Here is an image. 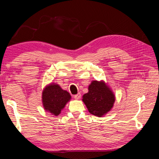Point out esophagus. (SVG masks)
<instances>
[{"label": "esophagus", "instance_id": "1", "mask_svg": "<svg viewBox=\"0 0 159 159\" xmlns=\"http://www.w3.org/2000/svg\"><path fill=\"white\" fill-rule=\"evenodd\" d=\"M80 98H81V93H78V94H76V95H74V98H75V99H80Z\"/></svg>", "mask_w": 159, "mask_h": 159}]
</instances>
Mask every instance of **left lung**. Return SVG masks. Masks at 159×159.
<instances>
[{
	"mask_svg": "<svg viewBox=\"0 0 159 159\" xmlns=\"http://www.w3.org/2000/svg\"><path fill=\"white\" fill-rule=\"evenodd\" d=\"M88 89L83 96V102L91 114L101 117L113 107L115 95L103 81H93Z\"/></svg>",
	"mask_w": 159,
	"mask_h": 159,
	"instance_id": "8db88e82",
	"label": "left lung"
}]
</instances>
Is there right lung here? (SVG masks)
<instances>
[{"label":"right lung","instance_id":"1","mask_svg":"<svg viewBox=\"0 0 159 159\" xmlns=\"http://www.w3.org/2000/svg\"><path fill=\"white\" fill-rule=\"evenodd\" d=\"M71 99L70 93L62 89L60 85L50 84L42 92V103L46 111L54 115H58L61 109Z\"/></svg>","mask_w":159,"mask_h":159}]
</instances>
